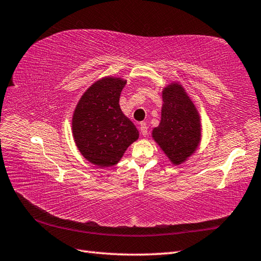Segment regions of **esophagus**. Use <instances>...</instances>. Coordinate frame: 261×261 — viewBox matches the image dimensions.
Segmentation results:
<instances>
[{
  "label": "esophagus",
  "instance_id": "1",
  "mask_svg": "<svg viewBox=\"0 0 261 261\" xmlns=\"http://www.w3.org/2000/svg\"><path fill=\"white\" fill-rule=\"evenodd\" d=\"M140 132L142 136H147V134H148V125L145 123V122L140 123Z\"/></svg>",
  "mask_w": 261,
  "mask_h": 261
}]
</instances>
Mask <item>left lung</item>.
Returning <instances> with one entry per match:
<instances>
[{"label":"left lung","instance_id":"8db88e82","mask_svg":"<svg viewBox=\"0 0 261 261\" xmlns=\"http://www.w3.org/2000/svg\"><path fill=\"white\" fill-rule=\"evenodd\" d=\"M162 119L152 138L173 165L185 163L196 151L202 137L198 111L179 83H170L162 92Z\"/></svg>","mask_w":261,"mask_h":261}]
</instances>
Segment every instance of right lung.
I'll return each instance as SVG.
<instances>
[{
  "mask_svg": "<svg viewBox=\"0 0 261 261\" xmlns=\"http://www.w3.org/2000/svg\"><path fill=\"white\" fill-rule=\"evenodd\" d=\"M125 84L121 77H103L87 88L74 111L71 130L76 147L98 167L118 164L127 147L139 138V131L119 104Z\"/></svg>",
  "mask_w": 261,
  "mask_h": 261,
  "instance_id": "right-lung-1",
  "label": "right lung"
}]
</instances>
